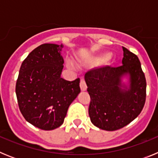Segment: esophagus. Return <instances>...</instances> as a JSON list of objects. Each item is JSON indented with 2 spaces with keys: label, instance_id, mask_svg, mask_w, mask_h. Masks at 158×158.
<instances>
[{
  "label": "esophagus",
  "instance_id": "34e87169",
  "mask_svg": "<svg viewBox=\"0 0 158 158\" xmlns=\"http://www.w3.org/2000/svg\"><path fill=\"white\" fill-rule=\"evenodd\" d=\"M80 88H81V91H83V92L86 91V89H87V85H86L85 81L83 79H81V80Z\"/></svg>",
  "mask_w": 158,
  "mask_h": 158
}]
</instances>
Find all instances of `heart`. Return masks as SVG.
Wrapping results in <instances>:
<instances>
[{"instance_id": "b5f03b06", "label": "heart", "mask_w": 158, "mask_h": 158, "mask_svg": "<svg viewBox=\"0 0 158 158\" xmlns=\"http://www.w3.org/2000/svg\"><path fill=\"white\" fill-rule=\"evenodd\" d=\"M111 53L108 51H102V52L96 54L95 56H93L91 59V63L93 65H98V64L104 62L105 65H110L112 63V60H111ZM66 65L70 69H73L74 65L73 62L69 60L66 62Z\"/></svg>"}]
</instances>
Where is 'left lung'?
<instances>
[{"label": "left lung", "mask_w": 158, "mask_h": 158, "mask_svg": "<svg viewBox=\"0 0 158 158\" xmlns=\"http://www.w3.org/2000/svg\"><path fill=\"white\" fill-rule=\"evenodd\" d=\"M123 65L106 66L86 73L85 81L91 98L89 115L94 126L112 131L138 117L146 101V81L140 61L123 47Z\"/></svg>", "instance_id": "obj_1"}]
</instances>
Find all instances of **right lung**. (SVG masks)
<instances>
[{"instance_id":"right-lung-1","label":"right lung","mask_w":158,"mask_h":158,"mask_svg":"<svg viewBox=\"0 0 158 158\" xmlns=\"http://www.w3.org/2000/svg\"><path fill=\"white\" fill-rule=\"evenodd\" d=\"M63 45L44 43L25 58L19 69L16 93L25 119L44 131L59 127L69 105L80 93V79L61 77Z\"/></svg>"}]
</instances>
